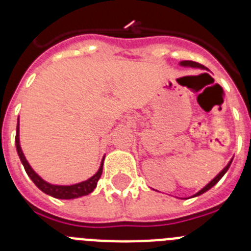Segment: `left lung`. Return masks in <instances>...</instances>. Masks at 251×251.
Listing matches in <instances>:
<instances>
[{
    "label": "left lung",
    "mask_w": 251,
    "mask_h": 251,
    "mask_svg": "<svg viewBox=\"0 0 251 251\" xmlns=\"http://www.w3.org/2000/svg\"><path fill=\"white\" fill-rule=\"evenodd\" d=\"M179 65H181V66H187V68H197V69H202V70H207V69H206L205 66H203V65H201V64H199V63H195V61H190V60H185V61H181V63H179ZM231 162H232V158L230 159V162H229V163H227V165H226L225 167H224V170L221 171L220 174L217 175V176L215 177L214 179H211V181H210V182H208L207 185L205 186V187H203V188H201L200 191H199V192H196V194H195L194 196H191V197L200 196V195L205 194L206 191H208V190H210V188H211V187H214V186L216 185V183L219 182V181H220V179H221V177H223L224 175H225L226 172H227V170H229L230 165H231Z\"/></svg>",
    "instance_id": "1"
}]
</instances>
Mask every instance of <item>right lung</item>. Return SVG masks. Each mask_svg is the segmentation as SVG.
Wrapping results in <instances>:
<instances>
[{"instance_id": "obj_1", "label": "right lung", "mask_w": 251, "mask_h": 251, "mask_svg": "<svg viewBox=\"0 0 251 251\" xmlns=\"http://www.w3.org/2000/svg\"><path fill=\"white\" fill-rule=\"evenodd\" d=\"M19 119H17V129H16V138H15V143H16V150L19 153V157L21 159L22 165L25 167L26 174L27 176L32 179V182L37 186V187L41 190L43 192H45L49 196H52L55 199H61V200H72V199H77V197L86 196V195L92 194L94 191V188L97 187V183H98L99 178L101 176V172H103V163H104V157L101 159L100 167H99L98 172L92 176L90 178H88L86 181L83 182L75 183V185L70 186H63V185H51V183L46 182L45 179H43L39 175L32 170V167L30 166V163L26 159L25 154L22 152L21 146H20V128H19Z\"/></svg>"}]
</instances>
